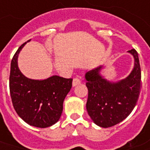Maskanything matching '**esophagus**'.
Returning <instances> with one entry per match:
<instances>
[{
    "label": "esophagus",
    "instance_id": "esophagus-1",
    "mask_svg": "<svg viewBox=\"0 0 150 150\" xmlns=\"http://www.w3.org/2000/svg\"><path fill=\"white\" fill-rule=\"evenodd\" d=\"M81 83V80L79 79V78H75L74 79H73V82H72V86L74 87L78 86V85H79Z\"/></svg>",
    "mask_w": 150,
    "mask_h": 150
}]
</instances>
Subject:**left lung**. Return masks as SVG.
<instances>
[{
  "mask_svg": "<svg viewBox=\"0 0 150 150\" xmlns=\"http://www.w3.org/2000/svg\"><path fill=\"white\" fill-rule=\"evenodd\" d=\"M135 59L132 72L117 82L107 81L100 74L103 66L86 73L88 88L86 110L96 125L109 128L120 123L132 111L139 96L141 68L137 51L128 50Z\"/></svg>",
  "mask_w": 150,
  "mask_h": 150,
  "instance_id": "obj_1",
  "label": "left lung"
}]
</instances>
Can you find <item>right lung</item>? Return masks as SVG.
Segmentation results:
<instances>
[{
	"instance_id": "right-lung-1",
	"label": "right lung",
	"mask_w": 150,
	"mask_h": 150,
	"mask_svg": "<svg viewBox=\"0 0 150 150\" xmlns=\"http://www.w3.org/2000/svg\"><path fill=\"white\" fill-rule=\"evenodd\" d=\"M29 41L20 46L11 60V97L15 111L23 121L34 127L47 128L61 117L64 100L72 86V79L57 75L43 80L25 77L18 68V57Z\"/></svg>"
}]
</instances>
